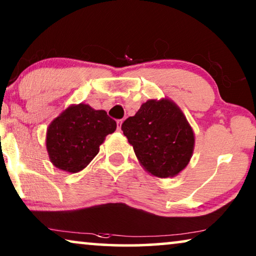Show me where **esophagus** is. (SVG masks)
<instances>
[{
	"label": "esophagus",
	"mask_w": 256,
	"mask_h": 256,
	"mask_svg": "<svg viewBox=\"0 0 256 256\" xmlns=\"http://www.w3.org/2000/svg\"><path fill=\"white\" fill-rule=\"evenodd\" d=\"M122 124H124V120H118V130H121V126H122Z\"/></svg>",
	"instance_id": "34e87169"
}]
</instances>
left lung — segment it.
Returning <instances> with one entry per match:
<instances>
[{"mask_svg": "<svg viewBox=\"0 0 256 256\" xmlns=\"http://www.w3.org/2000/svg\"><path fill=\"white\" fill-rule=\"evenodd\" d=\"M121 129L140 162L154 176L174 177L190 162L194 132L172 101H146Z\"/></svg>", "mask_w": 256, "mask_h": 256, "instance_id": "1", "label": "left lung"}]
</instances>
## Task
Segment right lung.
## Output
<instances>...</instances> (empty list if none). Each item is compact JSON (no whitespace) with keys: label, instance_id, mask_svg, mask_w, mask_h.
<instances>
[{"label":"right lung","instance_id":"add662e5","mask_svg":"<svg viewBox=\"0 0 256 256\" xmlns=\"http://www.w3.org/2000/svg\"><path fill=\"white\" fill-rule=\"evenodd\" d=\"M115 129L116 122L104 110L84 104L70 106L48 126L46 149L51 162L58 169L78 172L98 155L104 138Z\"/></svg>","mask_w":256,"mask_h":256}]
</instances>
